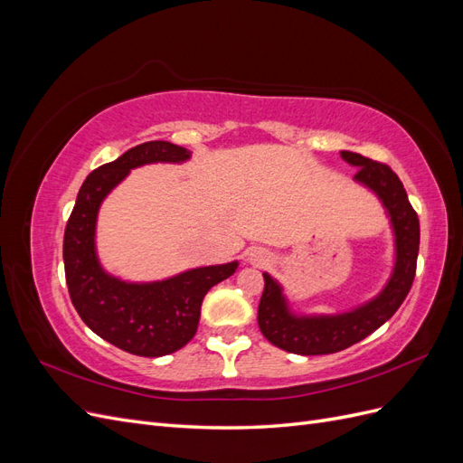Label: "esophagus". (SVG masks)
Segmentation results:
<instances>
[{
	"label": "esophagus",
	"instance_id": "1",
	"mask_svg": "<svg viewBox=\"0 0 463 463\" xmlns=\"http://www.w3.org/2000/svg\"><path fill=\"white\" fill-rule=\"evenodd\" d=\"M269 253H266V250H262V249H253L249 253V260L250 262H255V264H264V262H269Z\"/></svg>",
	"mask_w": 463,
	"mask_h": 463
}]
</instances>
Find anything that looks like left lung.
I'll return each mask as SVG.
<instances>
[{"mask_svg":"<svg viewBox=\"0 0 463 463\" xmlns=\"http://www.w3.org/2000/svg\"><path fill=\"white\" fill-rule=\"evenodd\" d=\"M342 158L357 167L355 181L383 201L396 235V264L386 288L369 303L342 315L298 317L289 313L282 288L269 274L259 303V328L279 349L299 355H326L361 342L394 315L411 289L419 255V218L400 177L392 167L342 150Z\"/></svg>","mask_w":463,"mask_h":463,"instance_id":"left-lung-1","label":"left lung"}]
</instances>
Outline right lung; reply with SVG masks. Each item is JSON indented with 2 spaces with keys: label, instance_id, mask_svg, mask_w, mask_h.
Here are the masks:
<instances>
[{
  "label": "right lung",
  "instance_id": "add662e5",
  "mask_svg": "<svg viewBox=\"0 0 463 463\" xmlns=\"http://www.w3.org/2000/svg\"><path fill=\"white\" fill-rule=\"evenodd\" d=\"M191 152L167 141H150L123 152L85 179L67 220L63 262L69 296L82 322L123 352L162 357L184 347L197 332L208 289L230 278L237 262L203 266L162 282L131 284L109 276L96 257V216L106 194L133 167L154 162H185Z\"/></svg>",
  "mask_w": 463,
  "mask_h": 463
}]
</instances>
